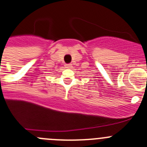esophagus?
<instances>
[{"instance_id": "esophagus-1", "label": "esophagus", "mask_w": 147, "mask_h": 147, "mask_svg": "<svg viewBox=\"0 0 147 147\" xmlns=\"http://www.w3.org/2000/svg\"><path fill=\"white\" fill-rule=\"evenodd\" d=\"M64 67H65V68L69 69V68H71V67H72V64H65V66H64Z\"/></svg>"}]
</instances>
